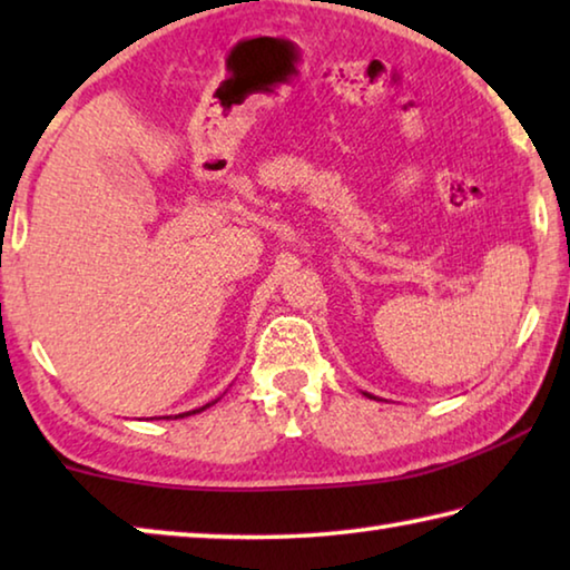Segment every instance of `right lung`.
<instances>
[{"label":"right lung","instance_id":"obj_1","mask_svg":"<svg viewBox=\"0 0 570 570\" xmlns=\"http://www.w3.org/2000/svg\"><path fill=\"white\" fill-rule=\"evenodd\" d=\"M206 407H208V404H206ZM206 407H200V410H206ZM200 410H193V414H196V412H200ZM186 414H190V412H186ZM178 417H183V414H178Z\"/></svg>","mask_w":570,"mask_h":570}]
</instances>
